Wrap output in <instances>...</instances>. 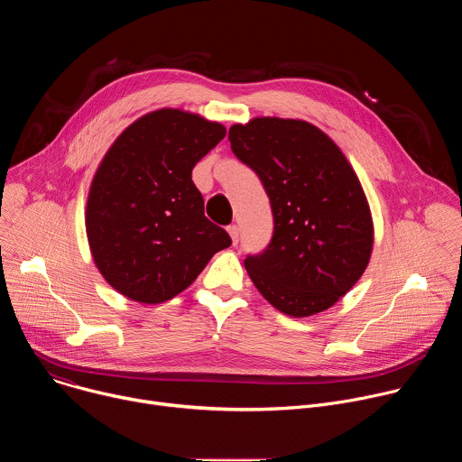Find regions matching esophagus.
I'll list each match as a JSON object with an SVG mask.
<instances>
[{"instance_id": "esophagus-1", "label": "esophagus", "mask_w": 462, "mask_h": 462, "mask_svg": "<svg viewBox=\"0 0 462 462\" xmlns=\"http://www.w3.org/2000/svg\"><path fill=\"white\" fill-rule=\"evenodd\" d=\"M226 230H228L230 237H232V243L237 245V241H239V226L237 225H230Z\"/></svg>"}]
</instances>
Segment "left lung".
Here are the masks:
<instances>
[{
  "label": "left lung",
  "instance_id": "left-lung-1",
  "mask_svg": "<svg viewBox=\"0 0 462 462\" xmlns=\"http://www.w3.org/2000/svg\"><path fill=\"white\" fill-rule=\"evenodd\" d=\"M228 141L261 179L274 216L269 246L245 259L252 283L294 318L333 307L373 250L369 205L349 161L321 129L294 118L234 124Z\"/></svg>",
  "mask_w": 462,
  "mask_h": 462
}]
</instances>
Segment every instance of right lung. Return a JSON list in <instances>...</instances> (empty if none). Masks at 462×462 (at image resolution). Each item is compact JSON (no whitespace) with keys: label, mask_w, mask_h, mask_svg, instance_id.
I'll use <instances>...</instances> for the list:
<instances>
[{"label":"right lung","mask_w":462,"mask_h":462,"mask_svg":"<svg viewBox=\"0 0 462 462\" xmlns=\"http://www.w3.org/2000/svg\"><path fill=\"white\" fill-rule=\"evenodd\" d=\"M226 135L225 125L182 109H157L127 125L102 159L88 197L95 265L122 296L171 300L232 245L205 216L191 170Z\"/></svg>","instance_id":"obj_1"}]
</instances>
